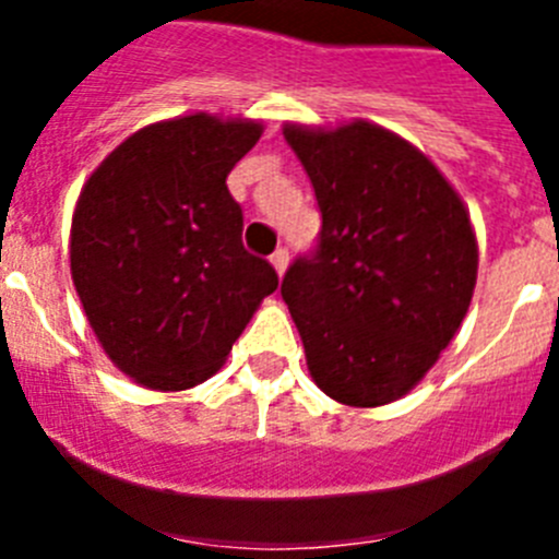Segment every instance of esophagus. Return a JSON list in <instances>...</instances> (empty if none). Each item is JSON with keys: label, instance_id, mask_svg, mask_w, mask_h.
Segmentation results:
<instances>
[{"label": "esophagus", "instance_id": "obj_1", "mask_svg": "<svg viewBox=\"0 0 559 559\" xmlns=\"http://www.w3.org/2000/svg\"><path fill=\"white\" fill-rule=\"evenodd\" d=\"M269 260H271V265H274V269H276V274L283 276L285 269H288V249H276L274 254L269 257Z\"/></svg>", "mask_w": 559, "mask_h": 559}]
</instances>
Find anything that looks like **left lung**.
I'll use <instances>...</instances> for the list:
<instances>
[{"instance_id":"obj_1","label":"left lung","mask_w":559,"mask_h":559,"mask_svg":"<svg viewBox=\"0 0 559 559\" xmlns=\"http://www.w3.org/2000/svg\"><path fill=\"white\" fill-rule=\"evenodd\" d=\"M322 210V240L283 280L310 378L344 406L412 392L471 308V212L426 153L383 126L285 122Z\"/></svg>"}]
</instances>
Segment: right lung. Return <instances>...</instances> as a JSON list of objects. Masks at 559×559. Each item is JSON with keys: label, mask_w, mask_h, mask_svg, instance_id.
<instances>
[{"label": "right lung", "mask_w": 559, "mask_h": 559, "mask_svg": "<svg viewBox=\"0 0 559 559\" xmlns=\"http://www.w3.org/2000/svg\"><path fill=\"white\" fill-rule=\"evenodd\" d=\"M263 122L195 111L151 122L78 195L69 271L103 353L156 392L199 386L280 280L243 249L226 176Z\"/></svg>", "instance_id": "right-lung-1"}]
</instances>
